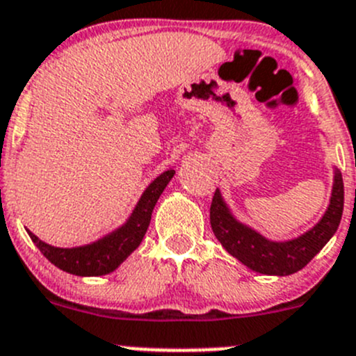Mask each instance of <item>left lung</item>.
Returning a JSON list of instances; mask_svg holds the SVG:
<instances>
[{
	"label": "left lung",
	"instance_id": "left-lung-1",
	"mask_svg": "<svg viewBox=\"0 0 356 356\" xmlns=\"http://www.w3.org/2000/svg\"><path fill=\"white\" fill-rule=\"evenodd\" d=\"M344 207V184L341 172L334 170L330 203L322 219L301 236L287 241H271L231 213L229 207L216 189L210 205V226L224 248L241 264L262 275L287 277L302 270L334 236Z\"/></svg>",
	"mask_w": 356,
	"mask_h": 356
}]
</instances>
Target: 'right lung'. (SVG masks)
I'll return each instance as SVG.
<instances>
[{
    "instance_id": "1",
    "label": "right lung",
    "mask_w": 356,
    "mask_h": 356,
    "mask_svg": "<svg viewBox=\"0 0 356 356\" xmlns=\"http://www.w3.org/2000/svg\"><path fill=\"white\" fill-rule=\"evenodd\" d=\"M174 174L175 170L170 168V170H165L163 174L158 175L143 193L127 222L113 233L106 234L101 240L94 241V243L60 248L44 243L29 229H27V233H29L34 245L40 248L41 254L65 273L76 275V277H102V275L111 273L140 245L147 227H149L154 205L170 182V179L174 177Z\"/></svg>"
}]
</instances>
